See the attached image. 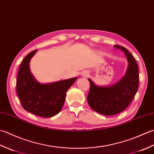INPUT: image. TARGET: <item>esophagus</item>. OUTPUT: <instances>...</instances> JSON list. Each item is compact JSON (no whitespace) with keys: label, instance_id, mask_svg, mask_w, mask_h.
<instances>
[{"label":"esophagus","instance_id":"34e87169","mask_svg":"<svg viewBox=\"0 0 154 154\" xmlns=\"http://www.w3.org/2000/svg\"><path fill=\"white\" fill-rule=\"evenodd\" d=\"M88 75V72H87V71H84L82 73L83 76H86V75Z\"/></svg>","mask_w":154,"mask_h":154}]
</instances>
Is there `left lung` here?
<instances>
[{
    "mask_svg": "<svg viewBox=\"0 0 154 154\" xmlns=\"http://www.w3.org/2000/svg\"><path fill=\"white\" fill-rule=\"evenodd\" d=\"M114 47L124 51L128 66L124 76L117 83L109 86H99L88 79L90 91L87 101L91 109L106 116L119 114L128 106L138 89V67L135 59L125 48Z\"/></svg>",
    "mask_w": 154,
    "mask_h": 154,
    "instance_id": "obj_1",
    "label": "left lung"
}]
</instances>
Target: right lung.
<instances>
[{"label":"right lung","instance_id":"right-lung-1","mask_svg":"<svg viewBox=\"0 0 154 154\" xmlns=\"http://www.w3.org/2000/svg\"><path fill=\"white\" fill-rule=\"evenodd\" d=\"M37 51L28 54L20 65L16 93L26 110L39 116L50 118L60 112L67 91L77 77L50 83H40L30 69V61Z\"/></svg>","mask_w":154,"mask_h":154}]
</instances>
